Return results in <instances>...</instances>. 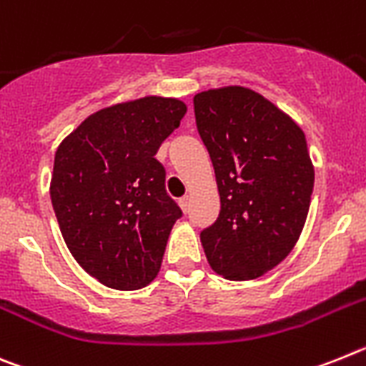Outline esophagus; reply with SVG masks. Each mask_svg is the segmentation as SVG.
<instances>
[{
  "label": "esophagus",
  "instance_id": "esophagus-1",
  "mask_svg": "<svg viewBox=\"0 0 366 366\" xmlns=\"http://www.w3.org/2000/svg\"><path fill=\"white\" fill-rule=\"evenodd\" d=\"M179 204H180V208L184 209V212H189V197H182V199H180L179 201Z\"/></svg>",
  "mask_w": 366,
  "mask_h": 366
}]
</instances>
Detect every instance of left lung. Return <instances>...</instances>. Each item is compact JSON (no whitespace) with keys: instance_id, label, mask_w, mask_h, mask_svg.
<instances>
[{"instance_id":"1","label":"left lung","mask_w":366,"mask_h":366,"mask_svg":"<svg viewBox=\"0 0 366 366\" xmlns=\"http://www.w3.org/2000/svg\"><path fill=\"white\" fill-rule=\"evenodd\" d=\"M215 169L221 212L201 232L206 258L228 280H252L291 252L310 209L315 171L300 127L243 86L193 97Z\"/></svg>"}]
</instances>
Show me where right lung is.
<instances>
[{
    "label": "right lung",
    "mask_w": 366,
    "mask_h": 366,
    "mask_svg": "<svg viewBox=\"0 0 366 366\" xmlns=\"http://www.w3.org/2000/svg\"><path fill=\"white\" fill-rule=\"evenodd\" d=\"M186 104L144 97L92 114L60 144L51 202L79 265L107 287L132 291L160 271L182 209L165 192L154 158Z\"/></svg>",
    "instance_id": "obj_1"
}]
</instances>
